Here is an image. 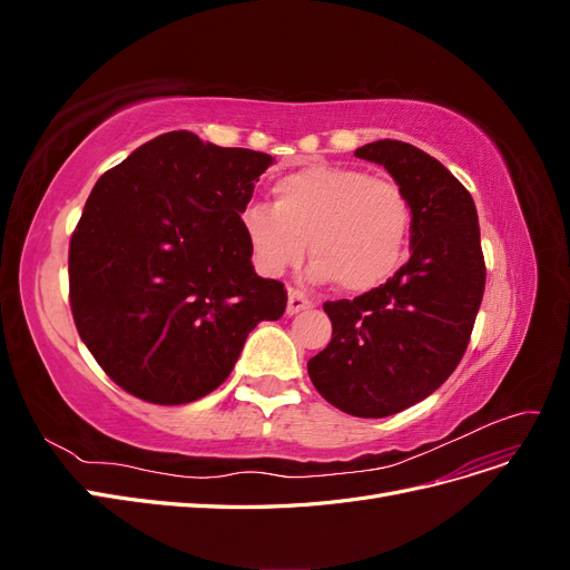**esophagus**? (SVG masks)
Returning <instances> with one entry per match:
<instances>
[{
	"mask_svg": "<svg viewBox=\"0 0 570 570\" xmlns=\"http://www.w3.org/2000/svg\"><path fill=\"white\" fill-rule=\"evenodd\" d=\"M312 306H314V302L308 299V297H304L299 289H289L287 292V314L289 316H295L299 312H306V308H312Z\"/></svg>",
	"mask_w": 570,
	"mask_h": 570,
	"instance_id": "obj_1",
	"label": "esophagus"
}]
</instances>
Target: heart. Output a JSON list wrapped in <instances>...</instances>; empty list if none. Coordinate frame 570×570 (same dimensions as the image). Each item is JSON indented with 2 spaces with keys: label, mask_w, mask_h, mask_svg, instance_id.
Here are the masks:
<instances>
[{
  "label": "heart",
  "mask_w": 570,
  "mask_h": 570,
  "mask_svg": "<svg viewBox=\"0 0 570 570\" xmlns=\"http://www.w3.org/2000/svg\"><path fill=\"white\" fill-rule=\"evenodd\" d=\"M413 212L402 185L368 170L312 164L275 180L273 206L252 204L243 230L264 275L297 266L308 243L316 283L364 295L402 271L411 247Z\"/></svg>",
  "instance_id": "obj_1"
}]
</instances>
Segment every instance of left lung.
Wrapping results in <instances>:
<instances>
[{"mask_svg":"<svg viewBox=\"0 0 570 570\" xmlns=\"http://www.w3.org/2000/svg\"><path fill=\"white\" fill-rule=\"evenodd\" d=\"M385 166L411 202V256L390 283L325 302L333 340L308 377L344 413L383 419L433 394L469 347L485 292L478 212L469 189L423 149L400 140L358 147Z\"/></svg>","mask_w":570,"mask_h":570,"instance_id":"left-lung-1","label":"left lung"}]
</instances>
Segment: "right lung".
Instances as JSON below:
<instances>
[{
  "mask_svg": "<svg viewBox=\"0 0 570 570\" xmlns=\"http://www.w3.org/2000/svg\"><path fill=\"white\" fill-rule=\"evenodd\" d=\"M271 164L174 130L97 180L68 249V297L118 387L195 402L226 381L258 323L285 314L287 289L256 275L239 218Z\"/></svg>",
  "mask_w": 570,
  "mask_h": 570,
  "instance_id": "1",
  "label": "right lung"
}]
</instances>
